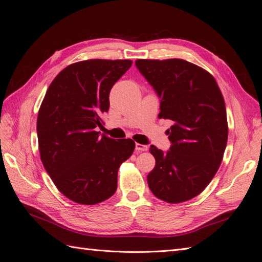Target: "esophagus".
I'll list each match as a JSON object with an SVG mask.
<instances>
[{
  "label": "esophagus",
  "mask_w": 262,
  "mask_h": 262,
  "mask_svg": "<svg viewBox=\"0 0 262 262\" xmlns=\"http://www.w3.org/2000/svg\"><path fill=\"white\" fill-rule=\"evenodd\" d=\"M147 145H144V144H140V143H136V150L138 152H144V151H147Z\"/></svg>",
  "instance_id": "34e87169"
}]
</instances>
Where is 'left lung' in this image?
Listing matches in <instances>:
<instances>
[{"label":"left lung","mask_w":262,"mask_h":262,"mask_svg":"<svg viewBox=\"0 0 262 262\" xmlns=\"http://www.w3.org/2000/svg\"><path fill=\"white\" fill-rule=\"evenodd\" d=\"M136 66L161 99L160 119L171 120L167 152L151 145L155 167L147 184L158 199H194L213 180L228 139L225 101L215 78L183 59H138Z\"/></svg>","instance_id":"left-lung-1"}]
</instances>
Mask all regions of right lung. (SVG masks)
Returning <instances> with one entry per match:
<instances>
[{"label": "right lung", "instance_id": "right-lung-1", "mask_svg": "<svg viewBox=\"0 0 262 262\" xmlns=\"http://www.w3.org/2000/svg\"><path fill=\"white\" fill-rule=\"evenodd\" d=\"M132 65L129 59L72 63L49 84L37 117L40 160L61 194L95 205L115 194L118 169L136 143L100 136L112 86Z\"/></svg>", "mask_w": 262, "mask_h": 262}]
</instances>
